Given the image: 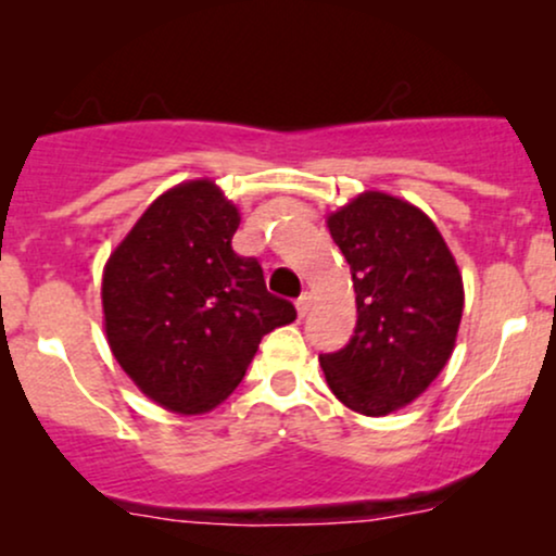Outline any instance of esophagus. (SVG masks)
Returning <instances> with one entry per match:
<instances>
[{
    "label": "esophagus",
    "instance_id": "1",
    "mask_svg": "<svg viewBox=\"0 0 556 556\" xmlns=\"http://www.w3.org/2000/svg\"><path fill=\"white\" fill-rule=\"evenodd\" d=\"M295 308H298V316H300V318L308 314V308H311V292H303V295H300V298L295 300Z\"/></svg>",
    "mask_w": 556,
    "mask_h": 556
}]
</instances>
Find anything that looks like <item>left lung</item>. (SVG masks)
<instances>
[{"mask_svg":"<svg viewBox=\"0 0 556 556\" xmlns=\"http://www.w3.org/2000/svg\"><path fill=\"white\" fill-rule=\"evenodd\" d=\"M327 225L353 274L358 321L342 350L318 361L342 405L387 416L416 400L450 361L463 277L437 225L394 195L368 190Z\"/></svg>","mask_w":556,"mask_h":556,"instance_id":"obj_1","label":"left lung"}]
</instances>
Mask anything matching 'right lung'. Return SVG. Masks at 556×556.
Returning <instances> with one entry per match:
<instances>
[{"label": "right lung", "mask_w": 556, "mask_h": 556, "mask_svg": "<svg viewBox=\"0 0 556 556\" xmlns=\"http://www.w3.org/2000/svg\"><path fill=\"white\" fill-rule=\"evenodd\" d=\"M240 214L212 180L159 195L106 261V340L146 397L195 416L232 394L261 337L295 321L256 258L232 251Z\"/></svg>", "instance_id": "obj_1"}]
</instances>
